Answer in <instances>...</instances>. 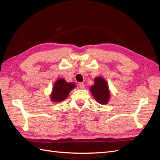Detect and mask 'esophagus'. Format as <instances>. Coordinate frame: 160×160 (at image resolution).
Here are the masks:
<instances>
[{
    "mask_svg": "<svg viewBox=\"0 0 160 160\" xmlns=\"http://www.w3.org/2000/svg\"><path fill=\"white\" fill-rule=\"evenodd\" d=\"M79 88L81 89H83L84 88V84L83 82H80L79 84Z\"/></svg>",
    "mask_w": 160,
    "mask_h": 160,
    "instance_id": "esophagus-1",
    "label": "esophagus"
}]
</instances>
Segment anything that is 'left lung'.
Wrapping results in <instances>:
<instances>
[{
	"label": "left lung",
	"instance_id": "1",
	"mask_svg": "<svg viewBox=\"0 0 160 160\" xmlns=\"http://www.w3.org/2000/svg\"><path fill=\"white\" fill-rule=\"evenodd\" d=\"M90 90L93 97L98 103L105 104L108 102L111 97L110 90L107 81L102 77L95 78L94 84L93 86H91Z\"/></svg>",
	"mask_w": 160,
	"mask_h": 160
}]
</instances>
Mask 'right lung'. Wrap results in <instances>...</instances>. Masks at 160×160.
<instances>
[{
    "label": "right lung",
    "instance_id": "obj_1",
    "mask_svg": "<svg viewBox=\"0 0 160 160\" xmlns=\"http://www.w3.org/2000/svg\"><path fill=\"white\" fill-rule=\"evenodd\" d=\"M75 87L76 85L74 83H68L63 78L58 79L54 83L52 92L50 95L52 101L55 102L63 101L68 97L70 91Z\"/></svg>",
    "mask_w": 160,
    "mask_h": 160
}]
</instances>
